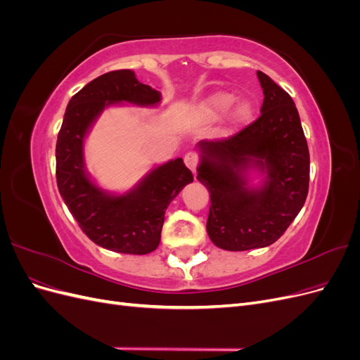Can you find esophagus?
Masks as SVG:
<instances>
[{"mask_svg":"<svg viewBox=\"0 0 360 360\" xmlns=\"http://www.w3.org/2000/svg\"><path fill=\"white\" fill-rule=\"evenodd\" d=\"M184 163H186V167L192 172H195V171H197V167H198V155L193 153V151H191V153L184 156Z\"/></svg>","mask_w":360,"mask_h":360,"instance_id":"1","label":"esophagus"}]
</instances>
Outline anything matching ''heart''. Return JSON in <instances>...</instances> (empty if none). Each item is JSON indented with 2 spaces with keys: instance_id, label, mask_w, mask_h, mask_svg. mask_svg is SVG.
Returning <instances> with one entry per match:
<instances>
[{
  "instance_id": "obj_1",
  "label": "heart",
  "mask_w": 360,
  "mask_h": 360,
  "mask_svg": "<svg viewBox=\"0 0 360 360\" xmlns=\"http://www.w3.org/2000/svg\"><path fill=\"white\" fill-rule=\"evenodd\" d=\"M233 101L234 97L230 93H224V91L214 93L198 105L197 114L202 120H216L226 111V108L233 103ZM250 112H252V108H250L249 103L243 102L234 110L233 120L237 123H243L250 117Z\"/></svg>"
}]
</instances>
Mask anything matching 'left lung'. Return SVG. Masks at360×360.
<instances>
[{
	"label": "left lung",
	"instance_id": "left-lung-1",
	"mask_svg": "<svg viewBox=\"0 0 360 360\" xmlns=\"http://www.w3.org/2000/svg\"><path fill=\"white\" fill-rule=\"evenodd\" d=\"M264 101L261 115L240 132L198 143L197 179L210 193L207 234L225 250L275 243L304 204L309 188V150L297 108L290 94L257 72ZM266 174L259 188L247 186V174Z\"/></svg>",
	"mask_w": 360,
	"mask_h": 360
}]
</instances>
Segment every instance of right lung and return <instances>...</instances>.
I'll return each instance as SVG.
<instances>
[{
  "mask_svg": "<svg viewBox=\"0 0 360 360\" xmlns=\"http://www.w3.org/2000/svg\"><path fill=\"white\" fill-rule=\"evenodd\" d=\"M120 102L151 106L160 102V93L141 84L127 69L108 72L76 93L58 132L57 184L91 242L115 252L144 255L159 246L167 207L193 176L179 158L148 172L124 195L97 188L84 169V138L103 108Z\"/></svg>",
  "mask_w": 360,
  "mask_h": 360,
  "instance_id": "add662e5",
  "label": "right lung"
}]
</instances>
